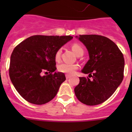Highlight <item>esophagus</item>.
<instances>
[{"instance_id": "esophagus-1", "label": "esophagus", "mask_w": 132, "mask_h": 132, "mask_svg": "<svg viewBox=\"0 0 132 132\" xmlns=\"http://www.w3.org/2000/svg\"><path fill=\"white\" fill-rule=\"evenodd\" d=\"M65 77H66V79H69L70 78V75H65Z\"/></svg>"}]
</instances>
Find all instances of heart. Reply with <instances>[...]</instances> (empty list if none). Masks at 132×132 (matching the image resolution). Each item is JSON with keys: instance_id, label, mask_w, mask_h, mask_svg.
<instances>
[{"instance_id": "obj_1", "label": "heart", "mask_w": 132, "mask_h": 132, "mask_svg": "<svg viewBox=\"0 0 132 132\" xmlns=\"http://www.w3.org/2000/svg\"><path fill=\"white\" fill-rule=\"evenodd\" d=\"M71 48L73 52L76 53L78 56L82 55L84 53V49L82 48L81 45L77 44V43H75V44H72ZM61 53H62L61 48L58 49L57 50V52H55V59L57 61H59L61 59ZM78 68H79V65L77 64H70L66 63H62L59 64L57 67L59 71L69 75L73 74Z\"/></svg>"}]
</instances>
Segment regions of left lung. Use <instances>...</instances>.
Listing matches in <instances>:
<instances>
[{
    "mask_svg": "<svg viewBox=\"0 0 132 132\" xmlns=\"http://www.w3.org/2000/svg\"><path fill=\"white\" fill-rule=\"evenodd\" d=\"M78 38L88 51L90 59L82 72L89 75L79 77L75 93L86 105H98L108 100L123 80V53L115 43L104 36L79 35Z\"/></svg>",
    "mask_w": 132,
    "mask_h": 132,
    "instance_id": "obj_1",
    "label": "left lung"
}]
</instances>
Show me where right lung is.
Returning a JSON list of instances; mask_svg holds the SVG:
<instances>
[{
  "label": "right lung",
  "mask_w": 132,
  "mask_h": 132,
  "mask_svg": "<svg viewBox=\"0 0 132 132\" xmlns=\"http://www.w3.org/2000/svg\"><path fill=\"white\" fill-rule=\"evenodd\" d=\"M72 38L35 35L15 47L10 57L9 76L26 101L42 105L56 96L66 78L63 73H54L57 69L55 53Z\"/></svg>",
  "instance_id": "right-lung-1"
}]
</instances>
